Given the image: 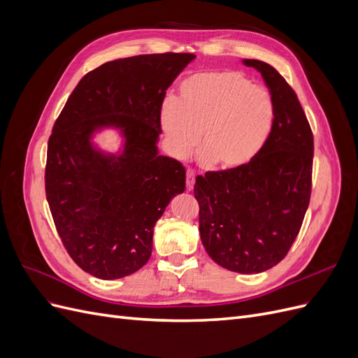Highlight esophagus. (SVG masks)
<instances>
[{
  "label": "esophagus",
  "mask_w": 358,
  "mask_h": 358,
  "mask_svg": "<svg viewBox=\"0 0 358 358\" xmlns=\"http://www.w3.org/2000/svg\"><path fill=\"white\" fill-rule=\"evenodd\" d=\"M194 183H196V171L192 169H187V189L191 191L194 188Z\"/></svg>",
  "instance_id": "obj_1"
}]
</instances>
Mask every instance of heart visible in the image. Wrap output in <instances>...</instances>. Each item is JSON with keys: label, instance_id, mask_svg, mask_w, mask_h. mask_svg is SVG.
I'll return each instance as SVG.
<instances>
[{"label": "heart", "instance_id": "1", "mask_svg": "<svg viewBox=\"0 0 358 358\" xmlns=\"http://www.w3.org/2000/svg\"><path fill=\"white\" fill-rule=\"evenodd\" d=\"M159 121L176 155H188L200 140L204 162L237 170L264 148L275 103L266 88L241 71H204L180 83L178 101L162 103Z\"/></svg>", "mask_w": 358, "mask_h": 358}]
</instances>
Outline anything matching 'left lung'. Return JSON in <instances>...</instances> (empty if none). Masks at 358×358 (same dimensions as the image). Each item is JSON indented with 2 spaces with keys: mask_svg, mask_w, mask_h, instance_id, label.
<instances>
[{
  "mask_svg": "<svg viewBox=\"0 0 358 358\" xmlns=\"http://www.w3.org/2000/svg\"><path fill=\"white\" fill-rule=\"evenodd\" d=\"M262 73L275 103L264 148L248 166L196 178L200 237L215 263L259 273L282 262L300 231L312 189L313 136L297 94L270 64L243 59Z\"/></svg>",
  "mask_w": 358,
  "mask_h": 358,
  "instance_id": "obj_1",
  "label": "left lung"
}]
</instances>
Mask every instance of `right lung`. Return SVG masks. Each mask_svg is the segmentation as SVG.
<instances>
[{
	"label": "right lung",
	"mask_w": 358,
	"mask_h": 358,
	"mask_svg": "<svg viewBox=\"0 0 358 358\" xmlns=\"http://www.w3.org/2000/svg\"><path fill=\"white\" fill-rule=\"evenodd\" d=\"M194 58L167 52L106 62L83 76L55 121L46 199L62 245L86 273L109 280L143 267L155 222L185 189V169L158 155L157 142L166 91ZM101 126L122 129V155L92 148Z\"/></svg>",
	"instance_id": "1"
}]
</instances>
